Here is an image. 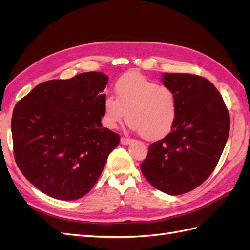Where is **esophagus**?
Wrapping results in <instances>:
<instances>
[{
	"label": "esophagus",
	"mask_w": 250,
	"mask_h": 250,
	"mask_svg": "<svg viewBox=\"0 0 250 250\" xmlns=\"http://www.w3.org/2000/svg\"><path fill=\"white\" fill-rule=\"evenodd\" d=\"M131 142H132V140L129 138H125V137L121 138V143H122L123 145H128V144H130Z\"/></svg>",
	"instance_id": "1"
}]
</instances>
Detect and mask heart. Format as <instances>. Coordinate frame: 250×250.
Instances as JSON below:
<instances>
[{"instance_id":"b5f03b06","label":"heart","mask_w":250,"mask_h":250,"mask_svg":"<svg viewBox=\"0 0 250 250\" xmlns=\"http://www.w3.org/2000/svg\"><path fill=\"white\" fill-rule=\"evenodd\" d=\"M115 93L116 98L106 96L103 102V120L108 128H116L127 113L129 127L147 141L161 140L171 132L178 112L172 87L129 73L116 82Z\"/></svg>"}]
</instances>
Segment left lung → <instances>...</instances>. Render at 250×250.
<instances>
[{"instance_id": "left-lung-1", "label": "left lung", "mask_w": 250, "mask_h": 250, "mask_svg": "<svg viewBox=\"0 0 250 250\" xmlns=\"http://www.w3.org/2000/svg\"><path fill=\"white\" fill-rule=\"evenodd\" d=\"M163 84L174 89L178 112L169 134L149 146L143 175L169 195L190 192L216 168L229 138V110L213 83L193 74L164 73Z\"/></svg>"}]
</instances>
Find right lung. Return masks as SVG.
I'll use <instances>...</instances> for the list:
<instances>
[{
    "instance_id": "obj_1",
    "label": "right lung",
    "mask_w": 250,
    "mask_h": 250,
    "mask_svg": "<svg viewBox=\"0 0 250 250\" xmlns=\"http://www.w3.org/2000/svg\"><path fill=\"white\" fill-rule=\"evenodd\" d=\"M108 77L82 73L35 86L14 106V158L24 176L60 200L87 194L100 177L120 135L102 127Z\"/></svg>"
}]
</instances>
